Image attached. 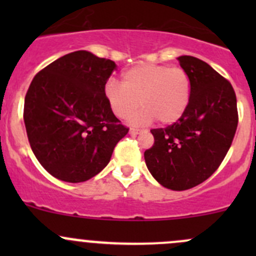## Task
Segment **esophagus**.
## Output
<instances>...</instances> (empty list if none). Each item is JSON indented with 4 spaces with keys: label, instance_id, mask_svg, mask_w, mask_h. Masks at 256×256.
Listing matches in <instances>:
<instances>
[{
    "label": "esophagus",
    "instance_id": "esophagus-1",
    "mask_svg": "<svg viewBox=\"0 0 256 256\" xmlns=\"http://www.w3.org/2000/svg\"><path fill=\"white\" fill-rule=\"evenodd\" d=\"M140 132H141V130H138V128H130L131 135H138V134H140Z\"/></svg>",
    "mask_w": 256,
    "mask_h": 256
}]
</instances>
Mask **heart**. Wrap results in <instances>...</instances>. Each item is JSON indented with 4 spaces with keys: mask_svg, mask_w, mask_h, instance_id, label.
Masks as SVG:
<instances>
[{
    "mask_svg": "<svg viewBox=\"0 0 256 256\" xmlns=\"http://www.w3.org/2000/svg\"><path fill=\"white\" fill-rule=\"evenodd\" d=\"M192 94V82L180 66L161 64H141L128 69L121 76V84L110 79L104 86V96L114 115L128 118L138 109L130 121L148 124L157 120L161 125H171L187 110Z\"/></svg>",
    "mask_w": 256,
    "mask_h": 256,
    "instance_id": "b5f03b06",
    "label": "heart"
}]
</instances>
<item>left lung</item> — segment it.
<instances>
[{"instance_id": "obj_1", "label": "left lung", "mask_w": 256, "mask_h": 256, "mask_svg": "<svg viewBox=\"0 0 256 256\" xmlns=\"http://www.w3.org/2000/svg\"><path fill=\"white\" fill-rule=\"evenodd\" d=\"M192 82L182 118L167 128H152L154 142L144 151L148 171L172 190H186L208 180L230 148L238 126L233 86L196 56H178Z\"/></svg>"}]
</instances>
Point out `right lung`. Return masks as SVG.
<instances>
[{
    "label": "right lung",
    "instance_id": "right-lung-1",
    "mask_svg": "<svg viewBox=\"0 0 256 256\" xmlns=\"http://www.w3.org/2000/svg\"><path fill=\"white\" fill-rule=\"evenodd\" d=\"M115 68L110 59L76 50L33 78L24 98L26 131L33 154L53 177L70 183L90 180L128 132L104 96Z\"/></svg>",
    "mask_w": 256,
    "mask_h": 256
}]
</instances>
